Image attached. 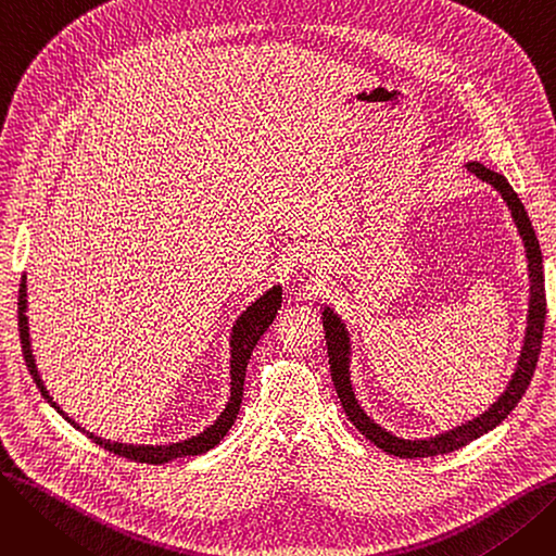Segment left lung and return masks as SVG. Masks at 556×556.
I'll list each match as a JSON object with an SVG mask.
<instances>
[{
	"label": "left lung",
	"mask_w": 556,
	"mask_h": 556,
	"mask_svg": "<svg viewBox=\"0 0 556 556\" xmlns=\"http://www.w3.org/2000/svg\"><path fill=\"white\" fill-rule=\"evenodd\" d=\"M473 175H478L480 180L493 185L495 189L501 191V195L505 198V202L509 204L511 216L518 225L520 237L525 241V250H528V261H530V315H528V336H525V344L520 352V361L518 367L514 371V378L509 388L505 390V394L495 401L484 415H480L478 419L464 424L455 430H448L444 434H437L432 440H421V442H407V440H399V437L386 432L381 426H376L363 410L354 396L352 390V381H349V333L344 329V325L340 319L325 308V317L323 325L327 331V349H329V365H331V378L333 386L338 392V399L344 407V413L369 442H374L378 448H383L390 455L396 457H405V459H415V457H432V455H444V453H453L466 444H471L478 437H482L484 432L493 430L498 424H503L507 419V415L518 405V401L522 399L525 390L530 388V381L534 376L536 363H539V354H541V340H543V329H545V313H547V304H545V277H543V256H541V248H539V239L536 231L532 227V220L525 212L522 202L518 198V193L511 189V185L507 182L505 175L495 173L478 162L466 164Z\"/></svg>",
	"instance_id": "left-lung-1"
}]
</instances>
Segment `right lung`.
<instances>
[{
  "label": "right lung",
  "instance_id": "obj_1",
  "mask_svg": "<svg viewBox=\"0 0 556 556\" xmlns=\"http://www.w3.org/2000/svg\"><path fill=\"white\" fill-rule=\"evenodd\" d=\"M281 306V288L275 286L273 290H268L266 295L258 298L239 319L237 325L231 329V396L225 405V410L220 413V417L214 421V426H210L207 430H202L200 434L191 437V440L178 442V444H168V446H132V444H119V442H105L101 437H94L92 432H85L78 424H74L61 407L53 403V399L49 396L47 388L42 386V378L38 374L36 361H34V352H31V340H28V319H26V277H22L20 283V298H17V323H20V340H22V354L26 361L28 371H31L34 381L38 386V390L42 392V396L61 413L74 428H78L80 432H85L90 437L92 442H97L101 448L132 459V462H141V464H164L170 462L175 457H187V455H200L207 453L210 448H214L225 432L231 428L233 419H237L239 410H241V401H243V383H245V369H248V361L252 356V349L258 342V338L266 333V329L273 325V319L277 315V308Z\"/></svg>",
  "mask_w": 556,
  "mask_h": 556
}]
</instances>
